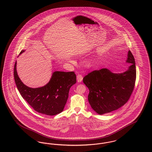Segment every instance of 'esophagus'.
<instances>
[{"mask_svg": "<svg viewBox=\"0 0 152 152\" xmlns=\"http://www.w3.org/2000/svg\"><path fill=\"white\" fill-rule=\"evenodd\" d=\"M83 76H82L81 75L78 74V75H77V81L78 83L81 82L82 80H83Z\"/></svg>", "mask_w": 152, "mask_h": 152, "instance_id": "esophagus-1", "label": "esophagus"}]
</instances>
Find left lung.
<instances>
[{
  "instance_id": "8db88e82",
  "label": "left lung",
  "mask_w": 152,
  "mask_h": 152,
  "mask_svg": "<svg viewBox=\"0 0 152 152\" xmlns=\"http://www.w3.org/2000/svg\"><path fill=\"white\" fill-rule=\"evenodd\" d=\"M126 63H130L125 72L115 73L102 68L89 73L83 82L89 90L88 101L97 113L103 115L117 110L130 98L136 79L135 60L130 50Z\"/></svg>"
}]
</instances>
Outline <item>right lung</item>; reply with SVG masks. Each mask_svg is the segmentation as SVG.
Wrapping results in <instances>:
<instances>
[{
    "label": "right lung",
    "instance_id": "obj_1",
    "mask_svg": "<svg viewBox=\"0 0 152 152\" xmlns=\"http://www.w3.org/2000/svg\"><path fill=\"white\" fill-rule=\"evenodd\" d=\"M24 50H22L21 55ZM14 65V79L17 88L23 98L35 111L48 116L63 112L68 98L71 87L76 83L73 72L55 71L52 73L50 81L43 87L30 88L20 79Z\"/></svg>",
    "mask_w": 152,
    "mask_h": 152
}]
</instances>
